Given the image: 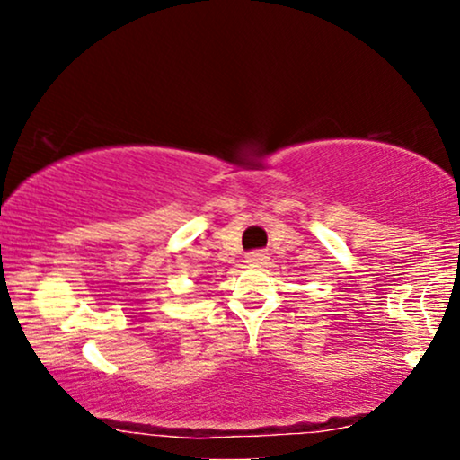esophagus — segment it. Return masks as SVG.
Wrapping results in <instances>:
<instances>
[{
	"label": "esophagus",
	"instance_id": "1",
	"mask_svg": "<svg viewBox=\"0 0 460 460\" xmlns=\"http://www.w3.org/2000/svg\"><path fill=\"white\" fill-rule=\"evenodd\" d=\"M270 260L266 251H251V253H247V257H244V261L249 263V266H261V263H266Z\"/></svg>",
	"mask_w": 460,
	"mask_h": 460
}]
</instances>
